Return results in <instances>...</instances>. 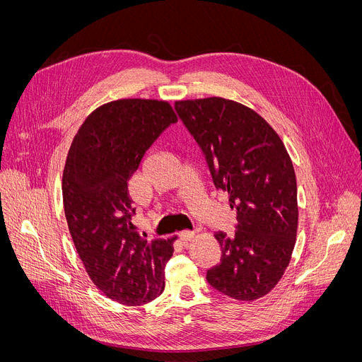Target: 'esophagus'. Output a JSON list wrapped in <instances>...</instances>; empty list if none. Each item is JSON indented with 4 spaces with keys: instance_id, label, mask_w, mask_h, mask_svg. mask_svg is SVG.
Instances as JSON below:
<instances>
[{
    "instance_id": "esophagus-1",
    "label": "esophagus",
    "mask_w": 362,
    "mask_h": 362,
    "mask_svg": "<svg viewBox=\"0 0 362 362\" xmlns=\"http://www.w3.org/2000/svg\"><path fill=\"white\" fill-rule=\"evenodd\" d=\"M179 238H180V241L187 243L193 238V233L192 231H182V233H179Z\"/></svg>"
}]
</instances>
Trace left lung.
<instances>
[{
  "label": "left lung",
  "mask_w": 362,
  "mask_h": 362,
  "mask_svg": "<svg viewBox=\"0 0 362 362\" xmlns=\"http://www.w3.org/2000/svg\"><path fill=\"white\" fill-rule=\"evenodd\" d=\"M179 119L198 143L216 189L237 211L234 237L215 233L219 264L206 281L237 300H254L281 279L298 231V187L276 131L252 110L223 98L177 101Z\"/></svg>",
  "instance_id": "1"
}]
</instances>
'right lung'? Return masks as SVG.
<instances>
[{"instance_id":"1","label":"right lung","mask_w":362,"mask_h":362,"mask_svg":"<svg viewBox=\"0 0 362 362\" xmlns=\"http://www.w3.org/2000/svg\"><path fill=\"white\" fill-rule=\"evenodd\" d=\"M177 121L163 101L121 100L81 125L64 164L62 193L69 233L83 266L107 298L144 305L163 291L175 238L140 237L131 216V177L156 139Z\"/></svg>"}]
</instances>
